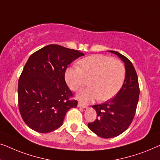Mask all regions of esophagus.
I'll list each match as a JSON object with an SVG mask.
<instances>
[{
  "label": "esophagus",
  "mask_w": 160,
  "mask_h": 160,
  "mask_svg": "<svg viewBox=\"0 0 160 160\" xmlns=\"http://www.w3.org/2000/svg\"><path fill=\"white\" fill-rule=\"evenodd\" d=\"M78 107H79V108H86L87 106H85V105H83L82 103H81V102H78Z\"/></svg>",
  "instance_id": "34e87169"
}]
</instances>
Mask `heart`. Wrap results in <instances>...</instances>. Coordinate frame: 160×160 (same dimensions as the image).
I'll return each mask as SVG.
<instances>
[{"label": "heart", "mask_w": 160, "mask_h": 160, "mask_svg": "<svg viewBox=\"0 0 160 160\" xmlns=\"http://www.w3.org/2000/svg\"><path fill=\"white\" fill-rule=\"evenodd\" d=\"M79 67L68 68L65 77L73 91L82 89L87 84L90 87L78 94L83 102L97 99L106 101L114 97L121 89L125 77V68L121 61L110 57L95 54L82 59Z\"/></svg>", "instance_id": "b5f03b06"}]
</instances>
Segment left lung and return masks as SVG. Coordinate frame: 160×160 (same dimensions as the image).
<instances>
[{"label": "left lung", "instance_id": "obj_1", "mask_svg": "<svg viewBox=\"0 0 160 160\" xmlns=\"http://www.w3.org/2000/svg\"><path fill=\"white\" fill-rule=\"evenodd\" d=\"M108 52L115 54L124 63L125 78L116 97L104 103L92 106L97 112V119L89 123L88 128L102 138L117 137L129 128L135 117L140 93L138 79L132 63L119 52Z\"/></svg>", "mask_w": 160, "mask_h": 160}]
</instances>
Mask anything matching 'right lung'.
I'll use <instances>...</instances> for the list:
<instances>
[{"instance_id":"1","label":"right lung","mask_w":160,"mask_h":160,"mask_svg":"<svg viewBox=\"0 0 160 160\" xmlns=\"http://www.w3.org/2000/svg\"><path fill=\"white\" fill-rule=\"evenodd\" d=\"M84 55L80 51L50 44L28 59L18 82V102L22 118L40 133L57 130L67 111L77 106L65 80L68 65Z\"/></svg>"}]
</instances>
